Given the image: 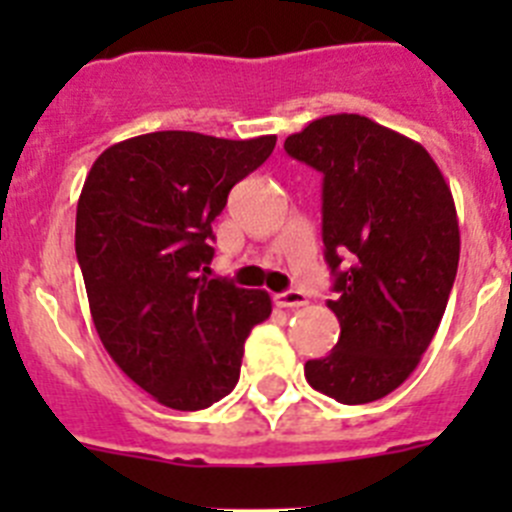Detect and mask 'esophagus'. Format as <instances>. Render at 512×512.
I'll use <instances>...</instances> for the list:
<instances>
[{
  "label": "esophagus",
  "instance_id": "obj_1",
  "mask_svg": "<svg viewBox=\"0 0 512 512\" xmlns=\"http://www.w3.org/2000/svg\"><path fill=\"white\" fill-rule=\"evenodd\" d=\"M274 305L277 307H305L307 305V297L297 289H289V292H279L274 295Z\"/></svg>",
  "mask_w": 512,
  "mask_h": 512
}]
</instances>
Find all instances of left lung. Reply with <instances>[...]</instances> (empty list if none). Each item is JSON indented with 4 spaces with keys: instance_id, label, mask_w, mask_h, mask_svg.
I'll list each match as a JSON object with an SVG mask.
<instances>
[{
    "instance_id": "left-lung-1",
    "label": "left lung",
    "mask_w": 512,
    "mask_h": 512,
    "mask_svg": "<svg viewBox=\"0 0 512 512\" xmlns=\"http://www.w3.org/2000/svg\"><path fill=\"white\" fill-rule=\"evenodd\" d=\"M284 151L323 174L328 307L341 323L305 379L343 405L382 400L415 372L446 312L461 248L451 189L420 143L364 115L312 120Z\"/></svg>"
}]
</instances>
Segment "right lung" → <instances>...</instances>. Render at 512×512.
Returning <instances> with one entry per match:
<instances>
[{
  "label": "right lung",
  "instance_id": "1",
  "mask_svg": "<svg viewBox=\"0 0 512 512\" xmlns=\"http://www.w3.org/2000/svg\"><path fill=\"white\" fill-rule=\"evenodd\" d=\"M277 135H135L92 164L76 205V259L99 341L156 402L205 410L233 392L243 343L271 315L264 289L210 279L212 223Z\"/></svg>",
  "mask_w": 512,
  "mask_h": 512
}]
</instances>
